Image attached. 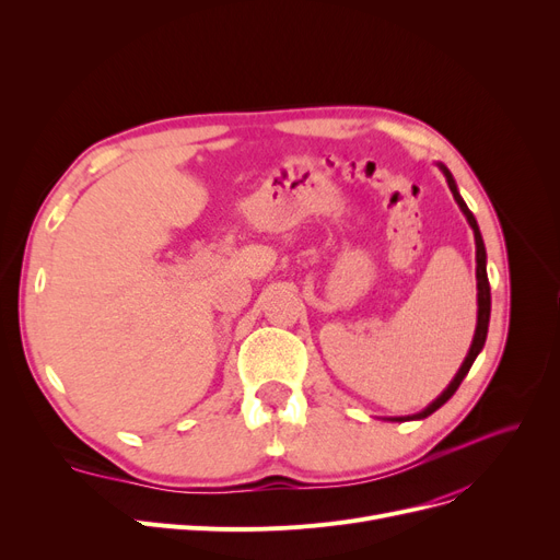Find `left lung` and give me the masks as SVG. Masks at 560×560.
I'll list each match as a JSON object with an SVG mask.
<instances>
[{
  "mask_svg": "<svg viewBox=\"0 0 560 560\" xmlns=\"http://www.w3.org/2000/svg\"><path fill=\"white\" fill-rule=\"evenodd\" d=\"M440 170L445 172V176H447V184H450V190H452V195H454V199H456V203L460 206V211L465 213V218H467V222H469V226H472V231H475V241H477V288H479V319H477V331H475V340H472V347H469V354L465 357V361H463V365H460V370L456 372V376H454V381L452 384L447 386V390L440 395L433 404H429L422 413H418V416H413V418H397L399 422L401 420H422V418H427V416H431V413H435V410L443 406L456 390H458V386H460V381L465 378V374L469 372V368H472V363H475V359L479 357V351L483 349V345H486V336H488V322H490V283H488V272H486V247H483V238H481V231H479V224H477V220H475V215H472V211L467 209V203L463 201V197L458 195V188H456V184H454V176L450 174V170L445 167V165H440Z\"/></svg>",
  "mask_w": 560,
  "mask_h": 560,
  "instance_id": "left-lung-1",
  "label": "left lung"
}]
</instances>
